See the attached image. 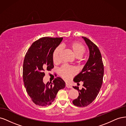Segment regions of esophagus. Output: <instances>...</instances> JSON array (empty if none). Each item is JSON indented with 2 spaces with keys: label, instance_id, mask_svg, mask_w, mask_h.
<instances>
[{
  "label": "esophagus",
  "instance_id": "34e87169",
  "mask_svg": "<svg viewBox=\"0 0 126 126\" xmlns=\"http://www.w3.org/2000/svg\"><path fill=\"white\" fill-rule=\"evenodd\" d=\"M66 87L67 88H72V86L68 84V83H66Z\"/></svg>",
  "mask_w": 126,
  "mask_h": 126
}]
</instances>
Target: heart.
<instances>
[{
  "mask_svg": "<svg viewBox=\"0 0 126 126\" xmlns=\"http://www.w3.org/2000/svg\"><path fill=\"white\" fill-rule=\"evenodd\" d=\"M68 47L72 51V54L77 58H79L86 51V49L83 45L78 42H72L68 44ZM61 48L57 47L53 52L52 59L54 63L59 62ZM76 69L74 67L63 65L58 70L59 75L66 80H69L76 74Z\"/></svg>",
  "mask_w": 126,
  "mask_h": 126,
  "instance_id": "obj_1",
  "label": "heart"
}]
</instances>
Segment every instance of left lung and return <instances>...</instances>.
<instances>
[{
  "label": "left lung",
  "instance_id": "obj_1",
  "mask_svg": "<svg viewBox=\"0 0 126 126\" xmlns=\"http://www.w3.org/2000/svg\"><path fill=\"white\" fill-rule=\"evenodd\" d=\"M82 38L89 48V57L81 71L74 79V81L78 85L80 81H82L83 84L81 90L78 87H73L78 90L79 96L72 103L75 106L85 107L96 99L99 92L102 84L104 67L98 47L87 38Z\"/></svg>",
  "mask_w": 126,
  "mask_h": 126
}]
</instances>
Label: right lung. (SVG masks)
<instances>
[{"label": "right lung", "mask_w": 126, "mask_h": 126, "mask_svg": "<svg viewBox=\"0 0 126 126\" xmlns=\"http://www.w3.org/2000/svg\"><path fill=\"white\" fill-rule=\"evenodd\" d=\"M63 39L41 38L32 43L26 52L22 71L24 83L27 93L38 106L50 105L58 91L65 87V82L60 77L46 84L43 82L45 70H50L54 67L53 52Z\"/></svg>", "instance_id": "1"}]
</instances>
